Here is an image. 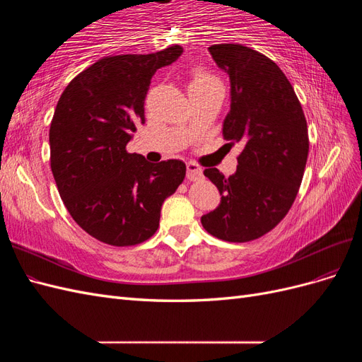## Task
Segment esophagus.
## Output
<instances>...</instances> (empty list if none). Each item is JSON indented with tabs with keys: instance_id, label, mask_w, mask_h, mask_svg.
<instances>
[{
	"instance_id": "obj_1",
	"label": "esophagus",
	"mask_w": 362,
	"mask_h": 362,
	"mask_svg": "<svg viewBox=\"0 0 362 362\" xmlns=\"http://www.w3.org/2000/svg\"><path fill=\"white\" fill-rule=\"evenodd\" d=\"M187 178L190 181H198L202 178V169L194 163H187Z\"/></svg>"
}]
</instances>
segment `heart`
<instances>
[{
	"label": "heart",
	"mask_w": 362,
	"mask_h": 362,
	"mask_svg": "<svg viewBox=\"0 0 362 362\" xmlns=\"http://www.w3.org/2000/svg\"><path fill=\"white\" fill-rule=\"evenodd\" d=\"M213 86H222V81L217 78V76L211 72H208L205 69H198L194 72L192 83H190V89H202V87H213Z\"/></svg>",
	"instance_id": "obj_1"
}]
</instances>
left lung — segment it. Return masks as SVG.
Returning a JSON list of instances; mask_svg holds the SVG:
<instances>
[{
  "label": "left lung",
  "mask_w": 362,
  "mask_h": 362,
  "mask_svg": "<svg viewBox=\"0 0 362 362\" xmlns=\"http://www.w3.org/2000/svg\"><path fill=\"white\" fill-rule=\"evenodd\" d=\"M208 51L231 80L223 139L245 148L231 177L216 168L204 170L222 199L201 223L225 242L245 243L272 231L291 208L308 158V127L293 86L275 62L238 43H218Z\"/></svg>",
  "instance_id": "1"
}]
</instances>
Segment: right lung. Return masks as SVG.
I'll use <instances>...</instances> for the list:
<instances>
[{"mask_svg":"<svg viewBox=\"0 0 362 362\" xmlns=\"http://www.w3.org/2000/svg\"><path fill=\"white\" fill-rule=\"evenodd\" d=\"M182 54L108 56L63 90L49 128L51 170L74 221L100 242L134 246L156 234L164 199L185 177L180 160L149 163L127 144L145 124L152 75Z\"/></svg>","mask_w":362,"mask_h":362,"instance_id":"right-lung-1","label":"right lung"}]
</instances>
